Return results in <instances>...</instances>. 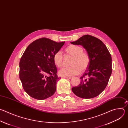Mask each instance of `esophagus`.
Instances as JSON below:
<instances>
[{
  "label": "esophagus",
  "instance_id": "34e87169",
  "mask_svg": "<svg viewBox=\"0 0 128 128\" xmlns=\"http://www.w3.org/2000/svg\"><path fill=\"white\" fill-rule=\"evenodd\" d=\"M65 78H68V79H71L72 78V76H65Z\"/></svg>",
  "mask_w": 128,
  "mask_h": 128
}]
</instances>
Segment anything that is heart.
Returning <instances> with one entry per match:
<instances>
[{
  "instance_id": "obj_1",
  "label": "heart",
  "mask_w": 128,
  "mask_h": 128,
  "mask_svg": "<svg viewBox=\"0 0 128 128\" xmlns=\"http://www.w3.org/2000/svg\"><path fill=\"white\" fill-rule=\"evenodd\" d=\"M65 52L72 56L70 64L71 66L65 67L60 70L59 74L63 76H72L79 74L80 70H85L90 63V57L88 54L84 52L83 48L78 45L71 44L65 48ZM53 60L54 64L58 68L63 65L62 54L61 51H58L54 54Z\"/></svg>"
}]
</instances>
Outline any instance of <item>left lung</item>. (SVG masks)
Listing matches in <instances>:
<instances>
[{
	"instance_id": "8db88e82",
	"label": "left lung",
	"mask_w": 128,
	"mask_h": 128,
	"mask_svg": "<svg viewBox=\"0 0 128 128\" xmlns=\"http://www.w3.org/2000/svg\"><path fill=\"white\" fill-rule=\"evenodd\" d=\"M71 44L82 45L90 57V63L80 78V84L73 87V93L82 98L90 99L101 94L106 87L112 72L111 54L104 44L90 35H84Z\"/></svg>"
}]
</instances>
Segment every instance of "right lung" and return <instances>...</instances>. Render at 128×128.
<instances>
[{
  "label": "right lung",
  "instance_id": "obj_1",
  "mask_svg": "<svg viewBox=\"0 0 128 128\" xmlns=\"http://www.w3.org/2000/svg\"><path fill=\"white\" fill-rule=\"evenodd\" d=\"M64 43L42 38L33 42L25 50L19 63V77L30 97L44 100L55 93L59 78L53 56Z\"/></svg>",
  "mask_w": 128,
  "mask_h": 128
}]
</instances>
